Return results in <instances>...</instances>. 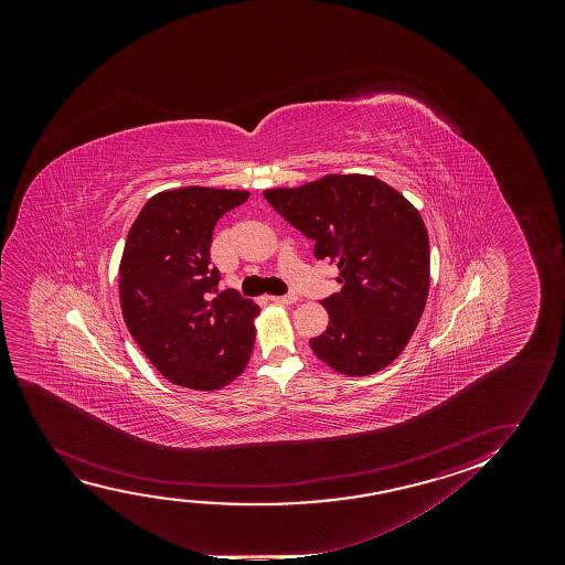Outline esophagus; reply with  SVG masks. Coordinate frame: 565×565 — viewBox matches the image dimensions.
I'll return each instance as SVG.
<instances>
[{"label":"esophagus","instance_id":"1","mask_svg":"<svg viewBox=\"0 0 565 565\" xmlns=\"http://www.w3.org/2000/svg\"><path fill=\"white\" fill-rule=\"evenodd\" d=\"M270 301L278 305H294L297 301V295H271Z\"/></svg>","mask_w":565,"mask_h":565}]
</instances>
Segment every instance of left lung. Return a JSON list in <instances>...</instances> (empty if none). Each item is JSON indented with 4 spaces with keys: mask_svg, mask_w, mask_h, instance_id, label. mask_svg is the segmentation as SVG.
Here are the masks:
<instances>
[{
    "mask_svg": "<svg viewBox=\"0 0 565 565\" xmlns=\"http://www.w3.org/2000/svg\"><path fill=\"white\" fill-rule=\"evenodd\" d=\"M289 224L338 264L340 294L322 301L328 328L310 349L333 371L369 376L402 355L423 317L430 245L418 210L374 175L330 173L264 191Z\"/></svg>",
    "mask_w": 565,
    "mask_h": 565,
    "instance_id": "1",
    "label": "left lung"
}]
</instances>
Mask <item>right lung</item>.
I'll return each instance as SVG.
<instances>
[{
  "instance_id": "add662e5",
  "label": "right lung",
  "mask_w": 565,
  "mask_h": 565,
  "mask_svg": "<svg viewBox=\"0 0 565 565\" xmlns=\"http://www.w3.org/2000/svg\"><path fill=\"white\" fill-rule=\"evenodd\" d=\"M248 191L181 186L154 194L125 241L119 299L129 332L148 361L178 386L214 392L245 371L255 348L258 305L217 292L212 232Z\"/></svg>"
}]
</instances>
